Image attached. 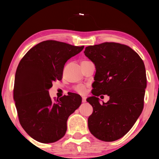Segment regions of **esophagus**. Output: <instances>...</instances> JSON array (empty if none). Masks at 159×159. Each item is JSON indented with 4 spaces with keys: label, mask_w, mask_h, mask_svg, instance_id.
Instances as JSON below:
<instances>
[{
    "label": "esophagus",
    "mask_w": 159,
    "mask_h": 159,
    "mask_svg": "<svg viewBox=\"0 0 159 159\" xmlns=\"http://www.w3.org/2000/svg\"><path fill=\"white\" fill-rule=\"evenodd\" d=\"M86 102L85 97H82V102Z\"/></svg>",
    "instance_id": "1"
}]
</instances>
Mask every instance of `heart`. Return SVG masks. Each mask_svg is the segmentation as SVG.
<instances>
[{
  "label": "heart",
  "instance_id": "heart-1",
  "mask_svg": "<svg viewBox=\"0 0 159 159\" xmlns=\"http://www.w3.org/2000/svg\"><path fill=\"white\" fill-rule=\"evenodd\" d=\"M87 61H83V62H86ZM85 88L86 87L85 85H76L75 87H74V91H75L77 93H83L84 92H85Z\"/></svg>",
  "mask_w": 159,
  "mask_h": 159
}]
</instances>
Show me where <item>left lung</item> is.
<instances>
[{"label": "left lung", "mask_w": 159, "mask_h": 159, "mask_svg": "<svg viewBox=\"0 0 159 159\" xmlns=\"http://www.w3.org/2000/svg\"><path fill=\"white\" fill-rule=\"evenodd\" d=\"M84 53L96 69L93 96L87 99L93 107L89 131L100 140L114 141L131 129L143 111L147 85L144 63L129 46L116 42L89 46ZM102 94L110 99L100 105L97 97Z\"/></svg>", "instance_id": "obj_1"}]
</instances>
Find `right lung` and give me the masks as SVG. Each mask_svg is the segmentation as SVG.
Returning <instances> with one entry per match:
<instances>
[{"instance_id": "right-lung-1", "label": "right lung", "mask_w": 159, "mask_h": 159, "mask_svg": "<svg viewBox=\"0 0 159 159\" xmlns=\"http://www.w3.org/2000/svg\"><path fill=\"white\" fill-rule=\"evenodd\" d=\"M84 46L47 40L33 46L17 67L13 99L23 129L43 143H53L65 135L67 120L81 104L79 94L70 93L52 100L48 89L61 80L64 65Z\"/></svg>"}]
</instances>
